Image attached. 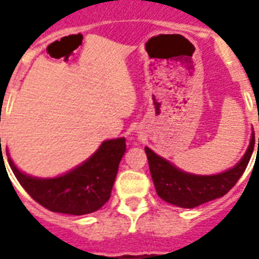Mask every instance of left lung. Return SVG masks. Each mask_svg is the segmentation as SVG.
Here are the masks:
<instances>
[{
  "mask_svg": "<svg viewBox=\"0 0 259 259\" xmlns=\"http://www.w3.org/2000/svg\"><path fill=\"white\" fill-rule=\"evenodd\" d=\"M259 145V138H258ZM254 149V132L250 144L239 161L229 169L215 175H195L177 168L166 158L145 146L156 192L162 200L181 208H195L207 201L225 196L243 175Z\"/></svg>",
  "mask_w": 259,
  "mask_h": 259,
  "instance_id": "8db88e82",
  "label": "left lung"
}]
</instances>
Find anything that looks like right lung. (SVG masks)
<instances>
[{"label": "right lung", "instance_id": "add662e5", "mask_svg": "<svg viewBox=\"0 0 259 259\" xmlns=\"http://www.w3.org/2000/svg\"><path fill=\"white\" fill-rule=\"evenodd\" d=\"M125 152V137L105 140L87 160L55 177H37L22 172L8 150L6 154L18 183L38 204L54 212L86 215L98 211L110 199Z\"/></svg>", "mask_w": 259, "mask_h": 259}]
</instances>
